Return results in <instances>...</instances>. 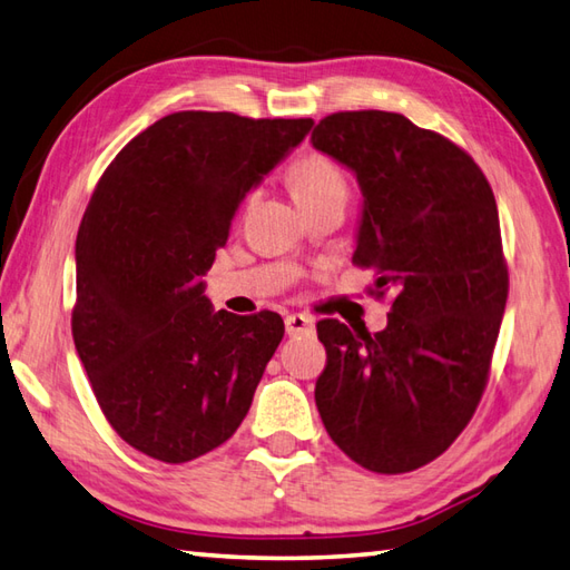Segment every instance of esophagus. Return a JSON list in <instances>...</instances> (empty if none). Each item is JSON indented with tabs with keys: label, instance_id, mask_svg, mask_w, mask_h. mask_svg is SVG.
Masks as SVG:
<instances>
[{
	"label": "esophagus",
	"instance_id": "obj_1",
	"mask_svg": "<svg viewBox=\"0 0 570 570\" xmlns=\"http://www.w3.org/2000/svg\"><path fill=\"white\" fill-rule=\"evenodd\" d=\"M286 335L288 337H298V335H313L316 333V325H313L311 318L301 316V313H294V316H286Z\"/></svg>",
	"mask_w": 570,
	"mask_h": 570
}]
</instances>
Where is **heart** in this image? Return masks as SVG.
<instances>
[{
    "instance_id": "heart-1",
    "label": "heart",
    "mask_w": 570,
    "mask_h": 570,
    "mask_svg": "<svg viewBox=\"0 0 570 570\" xmlns=\"http://www.w3.org/2000/svg\"><path fill=\"white\" fill-rule=\"evenodd\" d=\"M292 186L298 203L333 196V193L347 190L345 174L333 159L323 154H306L292 168Z\"/></svg>"
}]
</instances>
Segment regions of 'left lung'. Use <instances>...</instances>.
<instances>
[{
  "mask_svg": "<svg viewBox=\"0 0 570 570\" xmlns=\"http://www.w3.org/2000/svg\"><path fill=\"white\" fill-rule=\"evenodd\" d=\"M313 149L357 178L355 264L392 292L386 328L321 321L328 365L316 382L325 431L372 472L439 458L485 390L507 304L500 215L488 178L453 141L404 115L325 117Z\"/></svg>",
  "mask_w": 570,
  "mask_h": 570,
  "instance_id": "obj_1",
  "label": "left lung"
}]
</instances>
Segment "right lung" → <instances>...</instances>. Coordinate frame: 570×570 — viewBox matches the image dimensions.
<instances>
[{"instance_id": "1", "label": "right lung", "mask_w": 570, "mask_h": 570, "mask_svg": "<svg viewBox=\"0 0 570 570\" xmlns=\"http://www.w3.org/2000/svg\"><path fill=\"white\" fill-rule=\"evenodd\" d=\"M313 119L176 112L107 166L76 239L72 341L122 439L164 463L225 443L284 337L278 313L215 311L200 276L249 190Z\"/></svg>"}]
</instances>
